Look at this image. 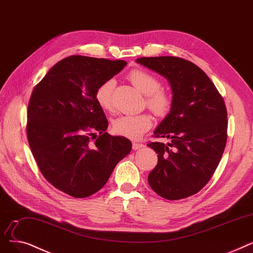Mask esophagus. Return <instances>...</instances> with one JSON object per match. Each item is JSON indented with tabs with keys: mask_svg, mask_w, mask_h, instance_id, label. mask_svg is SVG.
Here are the masks:
<instances>
[{
	"mask_svg": "<svg viewBox=\"0 0 253 253\" xmlns=\"http://www.w3.org/2000/svg\"><path fill=\"white\" fill-rule=\"evenodd\" d=\"M143 147H144V145H143L142 143H138V142H134L133 143V149L134 150H138V149H141Z\"/></svg>",
	"mask_w": 253,
	"mask_h": 253,
	"instance_id": "obj_1",
	"label": "esophagus"
}]
</instances>
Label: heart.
<instances>
[{"instance_id": "heart-1", "label": "heart", "mask_w": 253, "mask_h": 253, "mask_svg": "<svg viewBox=\"0 0 253 253\" xmlns=\"http://www.w3.org/2000/svg\"><path fill=\"white\" fill-rule=\"evenodd\" d=\"M128 78L133 85L144 95L146 105L156 115H165L169 112L172 99L170 94L161 88V82L152 74L143 70L131 71ZM115 85L114 79H108L101 83L95 90V101L105 110L112 107V91ZM152 126L151 116L147 113L126 114L115 118L112 129L115 134L129 139H139Z\"/></svg>"}]
</instances>
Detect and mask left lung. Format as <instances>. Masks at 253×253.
I'll return each mask as SVG.
<instances>
[{
	"instance_id": "8db88e82",
	"label": "left lung",
	"mask_w": 253,
	"mask_h": 253,
	"mask_svg": "<svg viewBox=\"0 0 253 253\" xmlns=\"http://www.w3.org/2000/svg\"><path fill=\"white\" fill-rule=\"evenodd\" d=\"M136 63L165 77L173 94L169 114L153 131L171 142L147 144L159 158L148 183L167 200L190 197L208 183L222 156L227 137L224 101L205 72L186 59L155 56Z\"/></svg>"
}]
</instances>
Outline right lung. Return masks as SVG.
<instances>
[{
  "label": "right lung",
  "mask_w": 253,
  "mask_h": 253,
  "mask_svg": "<svg viewBox=\"0 0 253 253\" xmlns=\"http://www.w3.org/2000/svg\"><path fill=\"white\" fill-rule=\"evenodd\" d=\"M126 66L72 55L55 64L32 92L27 125L32 153L47 181L72 197L99 191L130 152L128 139L106 133L108 120L95 101L100 84Z\"/></svg>",
  "instance_id": "add662e5"
}]
</instances>
